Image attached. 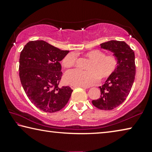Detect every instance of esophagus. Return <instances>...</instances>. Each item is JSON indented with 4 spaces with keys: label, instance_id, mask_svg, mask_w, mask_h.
Here are the masks:
<instances>
[{
    "label": "esophagus",
    "instance_id": "1",
    "mask_svg": "<svg viewBox=\"0 0 152 152\" xmlns=\"http://www.w3.org/2000/svg\"><path fill=\"white\" fill-rule=\"evenodd\" d=\"M70 87H71L72 89H76V88H77V87H83V89H87V87H80V86H76V85H70Z\"/></svg>",
    "mask_w": 152,
    "mask_h": 152
}]
</instances>
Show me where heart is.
<instances>
[{"mask_svg":"<svg viewBox=\"0 0 152 152\" xmlns=\"http://www.w3.org/2000/svg\"><path fill=\"white\" fill-rule=\"evenodd\" d=\"M91 59L87 66V71L78 69L67 71L65 74V82L80 87H90L98 82L99 78H106L114 73L118 65V59L113 54L106 55L104 52L94 50L86 54ZM63 65L69 68L75 65L76 54L71 53L63 59Z\"/></svg>","mask_w":152,"mask_h":152,"instance_id":"heart-1","label":"heart"}]
</instances>
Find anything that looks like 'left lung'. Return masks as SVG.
Listing matches in <instances>:
<instances>
[{"label": "left lung", "instance_id": "8db88e82", "mask_svg": "<svg viewBox=\"0 0 152 152\" xmlns=\"http://www.w3.org/2000/svg\"><path fill=\"white\" fill-rule=\"evenodd\" d=\"M102 48L113 53L118 59L115 71L99 87L100 98L92 104L101 110H110L121 104L134 83L136 66L134 53L124 42L111 40L100 44Z\"/></svg>", "mask_w": 152, "mask_h": 152}]
</instances>
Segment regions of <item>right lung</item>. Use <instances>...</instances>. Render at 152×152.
<instances>
[{
    "label": "right lung",
    "instance_id": "right-lung-1",
    "mask_svg": "<svg viewBox=\"0 0 152 152\" xmlns=\"http://www.w3.org/2000/svg\"><path fill=\"white\" fill-rule=\"evenodd\" d=\"M43 40L31 41L20 56L19 76L27 97L46 113L58 111L68 102L73 90L58 87L62 72L60 61L68 54Z\"/></svg>",
    "mask_w": 152,
    "mask_h": 152
}]
</instances>
